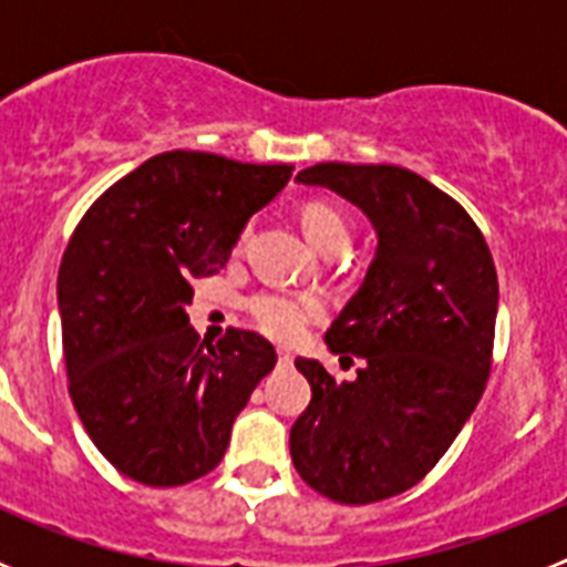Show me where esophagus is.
Segmentation results:
<instances>
[{
    "label": "esophagus",
    "instance_id": "1",
    "mask_svg": "<svg viewBox=\"0 0 567 567\" xmlns=\"http://www.w3.org/2000/svg\"><path fill=\"white\" fill-rule=\"evenodd\" d=\"M295 363V358H292V352H287V349H280L278 352V365H284V369H289V365Z\"/></svg>",
    "mask_w": 567,
    "mask_h": 567
}]
</instances>
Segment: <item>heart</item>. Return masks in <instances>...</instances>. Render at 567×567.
I'll use <instances>...</instances> for the list:
<instances>
[{"mask_svg": "<svg viewBox=\"0 0 567 567\" xmlns=\"http://www.w3.org/2000/svg\"><path fill=\"white\" fill-rule=\"evenodd\" d=\"M300 227L315 249H327L332 244H349V224L332 204L312 202L300 213ZM249 312L269 338L292 340L303 332L307 323L323 315V303L315 295L292 292H260L249 300Z\"/></svg>", "mask_w": 567, "mask_h": 567, "instance_id": "1", "label": "heart"}]
</instances>
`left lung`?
Returning <instances> with one entry per match:
<instances>
[{
	"instance_id": "1",
	"label": "left lung",
	"mask_w": 567,
	"mask_h": 567,
	"mask_svg": "<svg viewBox=\"0 0 567 567\" xmlns=\"http://www.w3.org/2000/svg\"><path fill=\"white\" fill-rule=\"evenodd\" d=\"M295 182L354 204L378 247L323 338L340 360H363L358 378L334 380L320 360H295L312 400L289 432V452L323 497L378 503L420 483L477 409L491 372L497 269L468 213L412 169L323 162Z\"/></svg>"
}]
</instances>
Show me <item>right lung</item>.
I'll list each match as a JSON object with an SVG mask.
<instances>
[{
	"instance_id": "add662e5",
	"label": "right lung",
	"mask_w": 567,
	"mask_h": 567,
	"mask_svg": "<svg viewBox=\"0 0 567 567\" xmlns=\"http://www.w3.org/2000/svg\"><path fill=\"white\" fill-rule=\"evenodd\" d=\"M292 164L173 150L99 198L64 249L56 300L70 398L124 477L184 485L221 463L235 417L275 369L244 329L207 343L189 327L193 278L215 275Z\"/></svg>"
}]
</instances>
